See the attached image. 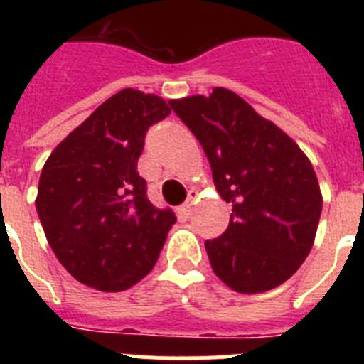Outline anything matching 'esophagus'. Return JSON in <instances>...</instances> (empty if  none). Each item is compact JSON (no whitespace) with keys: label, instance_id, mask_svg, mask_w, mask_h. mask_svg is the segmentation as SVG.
<instances>
[{"label":"esophagus","instance_id":"obj_1","mask_svg":"<svg viewBox=\"0 0 364 364\" xmlns=\"http://www.w3.org/2000/svg\"><path fill=\"white\" fill-rule=\"evenodd\" d=\"M195 198H197V191H189V198L178 208L180 217L189 218V215H191V211H193V204H195Z\"/></svg>","mask_w":364,"mask_h":364}]
</instances>
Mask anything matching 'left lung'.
<instances>
[{
	"mask_svg": "<svg viewBox=\"0 0 364 364\" xmlns=\"http://www.w3.org/2000/svg\"><path fill=\"white\" fill-rule=\"evenodd\" d=\"M200 142L230 226L205 240L215 275L239 294L273 290L310 253L323 195L311 162L273 122L230 89L169 102Z\"/></svg>",
	"mask_w": 364,
	"mask_h": 364,
	"instance_id": "left-lung-1",
	"label": "left lung"
}]
</instances>
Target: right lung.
<instances>
[{
    "label": "right lung",
    "instance_id": "obj_1",
    "mask_svg": "<svg viewBox=\"0 0 364 364\" xmlns=\"http://www.w3.org/2000/svg\"><path fill=\"white\" fill-rule=\"evenodd\" d=\"M169 112L160 96L122 89L45 162L38 217L54 255L82 284L127 290L159 259L176 217L151 204L136 166L147 129Z\"/></svg>",
    "mask_w": 364,
    "mask_h": 364
}]
</instances>
